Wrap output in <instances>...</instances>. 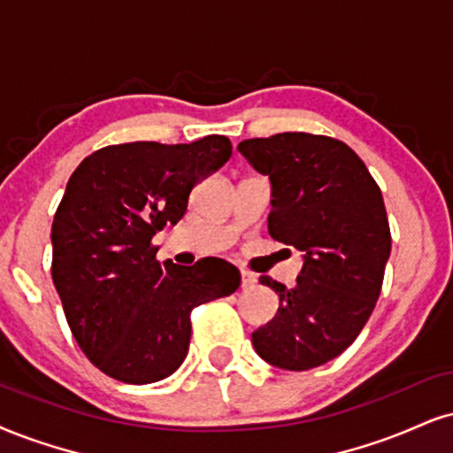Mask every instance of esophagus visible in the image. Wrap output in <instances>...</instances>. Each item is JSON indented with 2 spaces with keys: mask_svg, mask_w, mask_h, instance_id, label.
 I'll list each match as a JSON object with an SVG mask.
<instances>
[{
  "mask_svg": "<svg viewBox=\"0 0 453 453\" xmlns=\"http://www.w3.org/2000/svg\"><path fill=\"white\" fill-rule=\"evenodd\" d=\"M256 283V275L250 271H242V288H252Z\"/></svg>",
  "mask_w": 453,
  "mask_h": 453,
  "instance_id": "obj_1",
  "label": "esophagus"
}]
</instances>
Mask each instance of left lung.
Listing matches in <instances>:
<instances>
[{"instance_id":"8db88e82","label":"left lung","mask_w":453,"mask_h":453,"mask_svg":"<svg viewBox=\"0 0 453 453\" xmlns=\"http://www.w3.org/2000/svg\"><path fill=\"white\" fill-rule=\"evenodd\" d=\"M237 150L271 180V237L303 252L292 289L260 277L279 309L252 344L281 370L323 365L355 342L380 296L390 256L382 193L359 155L336 138L283 132L250 138Z\"/></svg>"}]
</instances>
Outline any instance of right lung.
<instances>
[{
	"label": "right lung",
	"mask_w": 453,
	"mask_h": 453,
	"mask_svg": "<svg viewBox=\"0 0 453 453\" xmlns=\"http://www.w3.org/2000/svg\"><path fill=\"white\" fill-rule=\"evenodd\" d=\"M226 136L191 144L126 142L73 172L52 222V279L80 349L107 376L150 384L182 365L191 311L231 296L237 266L157 262L150 239L184 216L188 195L231 157Z\"/></svg>",
	"instance_id": "right-lung-1"
}]
</instances>
